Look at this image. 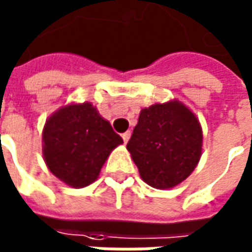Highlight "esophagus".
<instances>
[{"mask_svg": "<svg viewBox=\"0 0 252 252\" xmlns=\"http://www.w3.org/2000/svg\"><path fill=\"white\" fill-rule=\"evenodd\" d=\"M131 138V131H126V132L123 133V140H124V143H126L128 140Z\"/></svg>", "mask_w": 252, "mask_h": 252, "instance_id": "obj_1", "label": "esophagus"}]
</instances>
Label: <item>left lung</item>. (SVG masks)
Listing matches in <instances>:
<instances>
[{
  "instance_id": "8db88e82",
  "label": "left lung",
  "mask_w": 252,
  "mask_h": 252,
  "mask_svg": "<svg viewBox=\"0 0 252 252\" xmlns=\"http://www.w3.org/2000/svg\"><path fill=\"white\" fill-rule=\"evenodd\" d=\"M126 149L149 186L171 189L197 167L203 129L196 114L181 100L155 103L140 110Z\"/></svg>"
}]
</instances>
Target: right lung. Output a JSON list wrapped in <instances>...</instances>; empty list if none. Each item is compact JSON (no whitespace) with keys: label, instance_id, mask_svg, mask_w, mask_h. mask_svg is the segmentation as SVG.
<instances>
[{"label":"right lung","instance_id":"obj_1","mask_svg":"<svg viewBox=\"0 0 252 252\" xmlns=\"http://www.w3.org/2000/svg\"><path fill=\"white\" fill-rule=\"evenodd\" d=\"M123 138L90 102L68 103L52 113L42 129V156L48 169L71 188L96 181Z\"/></svg>","mask_w":252,"mask_h":252}]
</instances>
